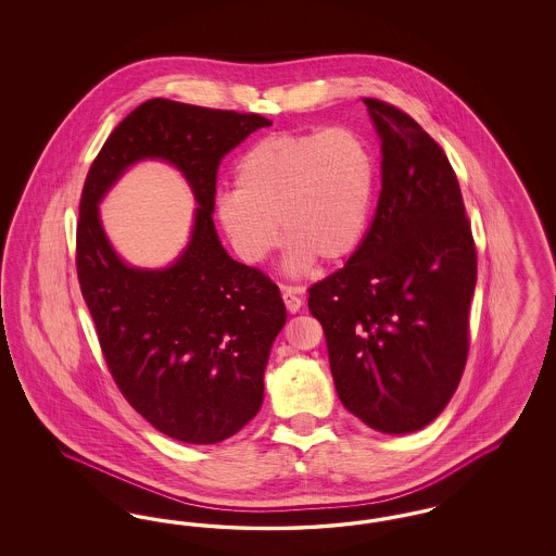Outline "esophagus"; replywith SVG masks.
<instances>
[{"label": "esophagus", "instance_id": "esophagus-1", "mask_svg": "<svg viewBox=\"0 0 556 556\" xmlns=\"http://www.w3.org/2000/svg\"><path fill=\"white\" fill-rule=\"evenodd\" d=\"M281 298H283L286 308H288L290 313H298V311L302 308V298L298 295V291L293 290V288H283Z\"/></svg>", "mask_w": 556, "mask_h": 556}]
</instances>
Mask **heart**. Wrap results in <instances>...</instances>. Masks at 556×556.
<instances>
[{
	"label": "heart",
	"instance_id": "heart-1",
	"mask_svg": "<svg viewBox=\"0 0 556 556\" xmlns=\"http://www.w3.org/2000/svg\"><path fill=\"white\" fill-rule=\"evenodd\" d=\"M375 187L377 159L361 129L273 132L239 159L236 189L218 195L216 218L248 265L265 261L281 229L286 266L302 273L315 261L342 263L358 248Z\"/></svg>",
	"mask_w": 556,
	"mask_h": 556
}]
</instances>
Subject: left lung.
Segmentation results:
<instances>
[{
	"label": "left lung",
	"mask_w": 556,
	"mask_h": 556,
	"mask_svg": "<svg viewBox=\"0 0 556 556\" xmlns=\"http://www.w3.org/2000/svg\"><path fill=\"white\" fill-rule=\"evenodd\" d=\"M381 137V193L344 268L311 286L338 396L381 433L431 424L469 352L477 252L444 150L406 112L367 98Z\"/></svg>",
	"instance_id": "1"
}]
</instances>
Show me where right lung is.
<instances>
[{"mask_svg": "<svg viewBox=\"0 0 556 556\" xmlns=\"http://www.w3.org/2000/svg\"><path fill=\"white\" fill-rule=\"evenodd\" d=\"M268 125L254 112L148 100L110 132L80 193L77 275L108 369L148 424L187 444L223 442L256 417L268 352L288 317L279 288L233 261L212 220L220 160ZM143 157L175 163L201 206L185 254L162 271L125 266L97 212Z\"/></svg>", "mask_w": 556, "mask_h": 556, "instance_id": "1", "label": "right lung"}]
</instances>
